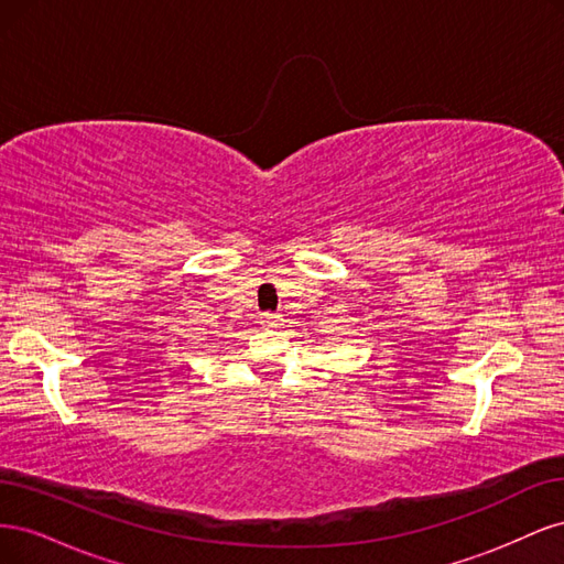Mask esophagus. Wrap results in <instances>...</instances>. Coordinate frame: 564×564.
I'll use <instances>...</instances> for the list:
<instances>
[{"label": "esophagus", "instance_id": "esophagus-1", "mask_svg": "<svg viewBox=\"0 0 564 564\" xmlns=\"http://www.w3.org/2000/svg\"><path fill=\"white\" fill-rule=\"evenodd\" d=\"M261 324H265V327H280L282 315H278V313H263L261 315Z\"/></svg>", "mask_w": 564, "mask_h": 564}]
</instances>
